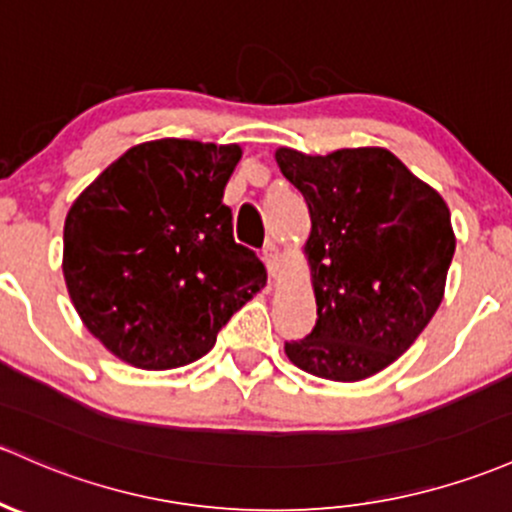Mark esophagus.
<instances>
[{
  "label": "esophagus",
  "mask_w": 512,
  "mask_h": 512,
  "mask_svg": "<svg viewBox=\"0 0 512 512\" xmlns=\"http://www.w3.org/2000/svg\"><path fill=\"white\" fill-rule=\"evenodd\" d=\"M261 258H263V263H266V268H268V276L276 278L278 268H280V254H278V246L273 244V241H268V244L263 246Z\"/></svg>",
  "instance_id": "34e87169"
}]
</instances>
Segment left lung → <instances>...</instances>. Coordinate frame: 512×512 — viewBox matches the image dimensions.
I'll return each instance as SVG.
<instances>
[{
    "label": "left lung",
    "mask_w": 512,
    "mask_h": 512,
    "mask_svg": "<svg viewBox=\"0 0 512 512\" xmlns=\"http://www.w3.org/2000/svg\"><path fill=\"white\" fill-rule=\"evenodd\" d=\"M276 161L310 210L317 298L315 327L285 342V354L327 381L373 376L410 349L442 302L456 246L447 202L386 148H278Z\"/></svg>",
    "instance_id": "left-lung-1"
}]
</instances>
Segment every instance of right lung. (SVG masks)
<instances>
[{
	"mask_svg": "<svg viewBox=\"0 0 512 512\" xmlns=\"http://www.w3.org/2000/svg\"><path fill=\"white\" fill-rule=\"evenodd\" d=\"M241 148L146 141L70 207L63 273L85 327L148 371L192 364L266 285L256 251L234 241L224 185Z\"/></svg>",
	"mask_w": 512,
	"mask_h": 512,
	"instance_id": "1",
	"label": "right lung"
}]
</instances>
